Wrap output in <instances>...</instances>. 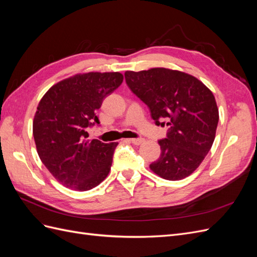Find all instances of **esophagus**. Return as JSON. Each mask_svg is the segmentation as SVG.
<instances>
[{
	"label": "esophagus",
	"mask_w": 257,
	"mask_h": 257,
	"mask_svg": "<svg viewBox=\"0 0 257 257\" xmlns=\"http://www.w3.org/2000/svg\"><path fill=\"white\" fill-rule=\"evenodd\" d=\"M126 141L131 142L132 144H134L136 146H139V145H142L145 142V139L144 138H133V139H126Z\"/></svg>",
	"instance_id": "34e87169"
}]
</instances>
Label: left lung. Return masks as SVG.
I'll list each match as a JSON object with an SVG mask.
<instances>
[{
    "label": "left lung",
    "instance_id": "1",
    "mask_svg": "<svg viewBox=\"0 0 257 257\" xmlns=\"http://www.w3.org/2000/svg\"><path fill=\"white\" fill-rule=\"evenodd\" d=\"M127 87L149 107L157 125L165 126L161 155L150 164L166 180H181L195 170L211 149L219 122L215 98L195 77L168 68L125 72Z\"/></svg>",
    "mask_w": 257,
    "mask_h": 257
}]
</instances>
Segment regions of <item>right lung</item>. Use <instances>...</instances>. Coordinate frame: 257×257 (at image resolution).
I'll return each instance as SVG.
<instances>
[{"label": "right lung", "mask_w": 257, "mask_h": 257, "mask_svg": "<svg viewBox=\"0 0 257 257\" xmlns=\"http://www.w3.org/2000/svg\"><path fill=\"white\" fill-rule=\"evenodd\" d=\"M120 73H87L62 80L43 96L33 121L37 153L51 175L66 188L89 191L109 174L116 143L89 139L99 125L96 110L120 87Z\"/></svg>", "instance_id": "obj_1"}]
</instances>
